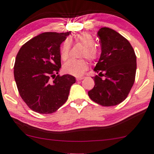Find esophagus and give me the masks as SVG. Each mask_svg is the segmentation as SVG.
Returning <instances> with one entry per match:
<instances>
[{"label":"esophagus","instance_id":"34e87169","mask_svg":"<svg viewBox=\"0 0 154 154\" xmlns=\"http://www.w3.org/2000/svg\"><path fill=\"white\" fill-rule=\"evenodd\" d=\"M83 79H84L83 77H77V78H76V80H77V81H80V80H83Z\"/></svg>","mask_w":154,"mask_h":154}]
</instances>
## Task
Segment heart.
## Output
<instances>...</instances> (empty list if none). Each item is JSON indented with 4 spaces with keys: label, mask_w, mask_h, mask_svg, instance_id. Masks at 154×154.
Here are the masks:
<instances>
[{
    "label": "heart",
    "mask_w": 154,
    "mask_h": 154,
    "mask_svg": "<svg viewBox=\"0 0 154 154\" xmlns=\"http://www.w3.org/2000/svg\"><path fill=\"white\" fill-rule=\"evenodd\" d=\"M74 42L85 46V49L82 51V57H86L91 61H94L98 58L99 52L97 48L94 46L95 41L91 34L88 33H77L74 36ZM70 47V42L68 39L65 40L60 52V58L63 60H66L68 59ZM88 68V63L85 59L69 60L63 65V71L65 73L77 77L82 75Z\"/></svg>",
    "instance_id": "b5f03b06"
}]
</instances>
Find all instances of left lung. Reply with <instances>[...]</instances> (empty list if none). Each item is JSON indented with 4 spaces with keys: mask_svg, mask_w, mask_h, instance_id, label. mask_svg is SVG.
Masks as SVG:
<instances>
[{
    "mask_svg": "<svg viewBox=\"0 0 154 154\" xmlns=\"http://www.w3.org/2000/svg\"><path fill=\"white\" fill-rule=\"evenodd\" d=\"M97 34L102 53L94 70L99 75L93 77L95 85L88 94L94 102L112 107L125 100L134 85L137 58L129 42L116 30L104 27Z\"/></svg>",
    "mask_w": 154,
    "mask_h": 154,
    "instance_id": "left-lung-1",
    "label": "left lung"
}]
</instances>
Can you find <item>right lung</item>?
Wrapping results in <instances>:
<instances>
[{
  "label": "right lung",
  "mask_w": 154,
  "mask_h": 154,
  "mask_svg": "<svg viewBox=\"0 0 154 154\" xmlns=\"http://www.w3.org/2000/svg\"><path fill=\"white\" fill-rule=\"evenodd\" d=\"M70 33H41L24 44L17 55L14 66L17 87L23 100L34 112L50 114L68 99L76 79L70 74H58L61 67L60 45Z\"/></svg>",
  "instance_id": "add662e5"
}]
</instances>
